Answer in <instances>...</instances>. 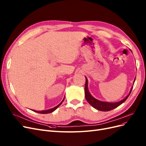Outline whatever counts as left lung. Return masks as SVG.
Segmentation results:
<instances>
[{
    "instance_id": "obj_1",
    "label": "left lung",
    "mask_w": 146,
    "mask_h": 146,
    "mask_svg": "<svg viewBox=\"0 0 146 146\" xmlns=\"http://www.w3.org/2000/svg\"><path fill=\"white\" fill-rule=\"evenodd\" d=\"M136 79V78H135ZM85 97L86 100H87L88 103L92 106L95 109L101 111H109L115 109V108L120 106L121 104H122L123 102H125L126 99L128 98V97L130 95L131 91L132 90L133 87L131 88L130 92H129V94L126 97L125 99H123L120 102H114V103H111V102H102L100 101L99 100H97L94 98L91 95L90 93L88 88V80L87 78L85 77ZM135 79L134 80V82ZM133 82V83H134Z\"/></svg>"
}]
</instances>
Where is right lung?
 Instances as JSON below:
<instances>
[{"mask_svg":"<svg viewBox=\"0 0 146 146\" xmlns=\"http://www.w3.org/2000/svg\"><path fill=\"white\" fill-rule=\"evenodd\" d=\"M64 100V99L62 100V101L61 102L60 104H59L58 105H57L56 106L53 108H52V109L47 110H44V111H35V110H32V111H33L36 112H38V113H40V114H48V113H51V112H53L55 110H56L62 104Z\"/></svg>","mask_w":146,"mask_h":146,"instance_id":"add662e5","label":"right lung"}]
</instances>
